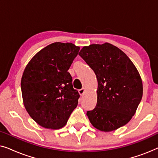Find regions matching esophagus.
<instances>
[{"label":"esophagus","mask_w":158,"mask_h":158,"mask_svg":"<svg viewBox=\"0 0 158 158\" xmlns=\"http://www.w3.org/2000/svg\"><path fill=\"white\" fill-rule=\"evenodd\" d=\"M78 92H79V94H80V95H81V96H83V95L85 94V89L84 88H81V89H80L78 90Z\"/></svg>","instance_id":"esophagus-1"}]
</instances>
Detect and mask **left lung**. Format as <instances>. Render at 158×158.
<instances>
[{
  "label": "left lung",
  "mask_w": 158,
  "mask_h": 158,
  "mask_svg": "<svg viewBox=\"0 0 158 158\" xmlns=\"http://www.w3.org/2000/svg\"><path fill=\"white\" fill-rule=\"evenodd\" d=\"M79 55L98 81L97 103L87 116L95 128L116 130L135 115L143 88L139 73L126 54L109 43L83 47Z\"/></svg>",
  "instance_id": "left-lung-1"
}]
</instances>
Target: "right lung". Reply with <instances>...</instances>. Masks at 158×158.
Returning <instances> with one entry per match:
<instances>
[{
    "mask_svg": "<svg viewBox=\"0 0 158 158\" xmlns=\"http://www.w3.org/2000/svg\"><path fill=\"white\" fill-rule=\"evenodd\" d=\"M80 47L55 42L32 57L21 77V94L29 116L39 125L58 129L67 124L78 103L69 68Z\"/></svg>",
    "mask_w": 158,
    "mask_h": 158,
    "instance_id": "obj_1",
    "label": "right lung"
}]
</instances>
